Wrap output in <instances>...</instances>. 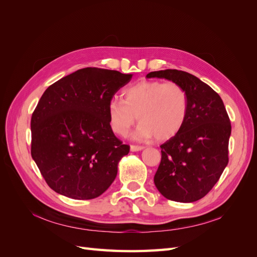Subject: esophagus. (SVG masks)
Here are the masks:
<instances>
[{"mask_svg":"<svg viewBox=\"0 0 257 257\" xmlns=\"http://www.w3.org/2000/svg\"><path fill=\"white\" fill-rule=\"evenodd\" d=\"M144 148L145 147H143V146H134V145H132L130 149H131L132 152H137V151H142Z\"/></svg>","mask_w":257,"mask_h":257,"instance_id":"1","label":"esophagus"}]
</instances>
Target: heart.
<instances>
[{
  "label": "heart",
  "mask_w": 257,
  "mask_h": 257,
  "mask_svg": "<svg viewBox=\"0 0 257 257\" xmlns=\"http://www.w3.org/2000/svg\"><path fill=\"white\" fill-rule=\"evenodd\" d=\"M189 111L185 90L176 82L144 80L122 92V99L108 105L109 124L115 134L128 135L136 120L141 122L134 134L138 141L154 136L158 142L168 141L184 125Z\"/></svg>",
  "instance_id": "heart-1"
}]
</instances>
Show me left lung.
I'll return each mask as SVG.
<instances>
[{"instance_id":"obj_1","label":"left lung","mask_w":257,"mask_h":257,"mask_svg":"<svg viewBox=\"0 0 257 257\" xmlns=\"http://www.w3.org/2000/svg\"><path fill=\"white\" fill-rule=\"evenodd\" d=\"M146 77L176 82L188 94V116L179 133L161 146L154 184L167 199L193 203L207 195L228 164V114L220 95L192 74L165 69Z\"/></svg>"}]
</instances>
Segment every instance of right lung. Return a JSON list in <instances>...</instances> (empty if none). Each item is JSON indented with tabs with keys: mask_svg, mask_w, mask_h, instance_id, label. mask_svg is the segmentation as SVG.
Returning <instances> with one entry per match:
<instances>
[{
	"mask_svg": "<svg viewBox=\"0 0 257 257\" xmlns=\"http://www.w3.org/2000/svg\"><path fill=\"white\" fill-rule=\"evenodd\" d=\"M132 76L87 67L44 92L31 119V154L54 192L92 199L111 185L130 146L114 136L108 105Z\"/></svg>",
	"mask_w": 257,
	"mask_h": 257,
	"instance_id": "right-lung-1",
	"label": "right lung"
}]
</instances>
